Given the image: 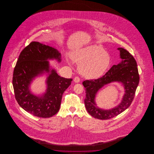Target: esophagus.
<instances>
[{"instance_id": "obj_1", "label": "esophagus", "mask_w": 154, "mask_h": 154, "mask_svg": "<svg viewBox=\"0 0 154 154\" xmlns=\"http://www.w3.org/2000/svg\"><path fill=\"white\" fill-rule=\"evenodd\" d=\"M74 81L75 82H76V83H78V82H79L80 81V77H75V78L74 79Z\"/></svg>"}]
</instances>
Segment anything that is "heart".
I'll use <instances>...</instances> for the list:
<instances>
[{
  "label": "heart",
  "mask_w": 154,
  "mask_h": 154,
  "mask_svg": "<svg viewBox=\"0 0 154 154\" xmlns=\"http://www.w3.org/2000/svg\"><path fill=\"white\" fill-rule=\"evenodd\" d=\"M72 58L80 63L79 70L84 77L97 79L102 76L111 63L109 53L102 46L91 45L74 52Z\"/></svg>",
  "instance_id": "obj_1"
}]
</instances>
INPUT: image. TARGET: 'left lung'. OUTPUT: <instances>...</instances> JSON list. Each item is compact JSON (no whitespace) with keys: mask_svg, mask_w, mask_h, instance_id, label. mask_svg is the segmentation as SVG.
<instances>
[{"mask_svg":"<svg viewBox=\"0 0 154 154\" xmlns=\"http://www.w3.org/2000/svg\"><path fill=\"white\" fill-rule=\"evenodd\" d=\"M118 50L120 51V58L122 59L120 63L112 66L102 77L87 80L82 82L86 93L84 100L86 109L91 116L99 119L112 118L127 109L133 100L139 82V74L135 59L124 48H118ZM114 81L121 82L125 86V93L122 102L116 108L111 110L98 108L94 102L97 92L105 85Z\"/></svg>","mask_w":154,"mask_h":154,"instance_id":"left-lung-1","label":"left lung"}]
</instances>
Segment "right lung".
<instances>
[{
	"instance_id": "right-lung-1",
	"label": "right lung",
	"mask_w": 154,
	"mask_h": 154,
	"mask_svg": "<svg viewBox=\"0 0 154 154\" xmlns=\"http://www.w3.org/2000/svg\"><path fill=\"white\" fill-rule=\"evenodd\" d=\"M51 59L60 62V54L51 47L32 42L20 53L14 69L13 85L15 99L23 110L38 117H51L58 112L62 95L73 80L61 77L54 69L50 71L47 60ZM44 71L51 72L47 81V92L38 97L30 93L29 86L36 76Z\"/></svg>"
}]
</instances>
